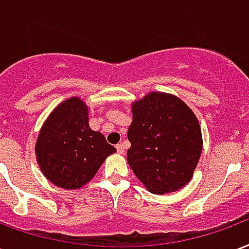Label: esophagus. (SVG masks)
Wrapping results in <instances>:
<instances>
[{
    "label": "esophagus",
    "instance_id": "esophagus-1",
    "mask_svg": "<svg viewBox=\"0 0 249 249\" xmlns=\"http://www.w3.org/2000/svg\"><path fill=\"white\" fill-rule=\"evenodd\" d=\"M116 149L119 154H124V145H123V143H117Z\"/></svg>",
    "mask_w": 249,
    "mask_h": 249
}]
</instances>
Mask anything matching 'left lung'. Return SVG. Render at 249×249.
Returning <instances> with one entry per match:
<instances>
[{"instance_id": "1", "label": "left lung", "mask_w": 249, "mask_h": 249, "mask_svg": "<svg viewBox=\"0 0 249 249\" xmlns=\"http://www.w3.org/2000/svg\"><path fill=\"white\" fill-rule=\"evenodd\" d=\"M126 159L147 191L175 192L192 179L202 134L192 109L178 96L150 92L132 104Z\"/></svg>"}]
</instances>
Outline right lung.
I'll return each mask as SVG.
<instances>
[{
	"mask_svg": "<svg viewBox=\"0 0 249 249\" xmlns=\"http://www.w3.org/2000/svg\"><path fill=\"white\" fill-rule=\"evenodd\" d=\"M115 151L102 133L90 128L89 108L75 96L53 109L35 146L41 172L64 189H78L89 183Z\"/></svg>",
	"mask_w": 249,
	"mask_h": 249,
	"instance_id": "obj_1",
	"label": "right lung"
}]
</instances>
